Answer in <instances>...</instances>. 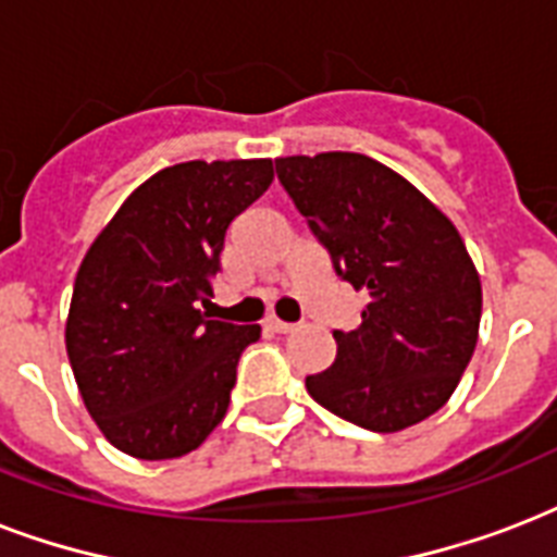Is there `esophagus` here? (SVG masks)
Returning a JSON list of instances; mask_svg holds the SVG:
<instances>
[{"mask_svg": "<svg viewBox=\"0 0 557 557\" xmlns=\"http://www.w3.org/2000/svg\"><path fill=\"white\" fill-rule=\"evenodd\" d=\"M265 326H269L271 332H277V335H286V332L295 330V323L280 321V318H274V314H269V318H265Z\"/></svg>", "mask_w": 557, "mask_h": 557, "instance_id": "obj_1", "label": "esophagus"}]
</instances>
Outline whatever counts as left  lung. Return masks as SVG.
<instances>
[{
  "mask_svg": "<svg viewBox=\"0 0 557 557\" xmlns=\"http://www.w3.org/2000/svg\"><path fill=\"white\" fill-rule=\"evenodd\" d=\"M280 185L367 306L338 356L306 375L330 413L375 433L436 413L474 356L483 288L466 243L407 178L358 152L277 159Z\"/></svg>",
  "mask_w": 557,
  "mask_h": 557,
  "instance_id": "1",
  "label": "left lung"
}]
</instances>
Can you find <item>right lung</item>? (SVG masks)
Instances as JSON below:
<instances>
[{
	"mask_svg": "<svg viewBox=\"0 0 557 557\" xmlns=\"http://www.w3.org/2000/svg\"><path fill=\"white\" fill-rule=\"evenodd\" d=\"M271 178V159L159 170L83 257L65 349L83 405L129 457H185L225 419L260 326L210 321L199 304L213 297L227 225Z\"/></svg>",
	"mask_w": 557,
	"mask_h": 557,
	"instance_id": "right-lung-1",
	"label": "right lung"
}]
</instances>
